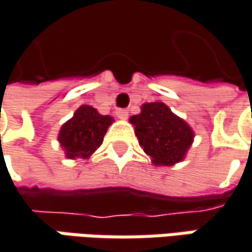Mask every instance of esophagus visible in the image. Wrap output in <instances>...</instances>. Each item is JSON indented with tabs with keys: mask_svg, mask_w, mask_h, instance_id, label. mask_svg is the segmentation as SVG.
<instances>
[{
	"mask_svg": "<svg viewBox=\"0 0 252 252\" xmlns=\"http://www.w3.org/2000/svg\"><path fill=\"white\" fill-rule=\"evenodd\" d=\"M115 114H117V117H118V118L126 120V117H128V110H126V108H118V110L115 111Z\"/></svg>",
	"mask_w": 252,
	"mask_h": 252,
	"instance_id": "obj_1",
	"label": "esophagus"
}]
</instances>
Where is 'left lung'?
Segmentation results:
<instances>
[{
	"instance_id": "8db88e82",
	"label": "left lung",
	"mask_w": 252,
	"mask_h": 252,
	"mask_svg": "<svg viewBox=\"0 0 252 252\" xmlns=\"http://www.w3.org/2000/svg\"><path fill=\"white\" fill-rule=\"evenodd\" d=\"M129 121L135 126L140 145L156 165L180 162L192 144V129L162 102L144 104L141 114Z\"/></svg>"
}]
</instances>
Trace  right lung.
<instances>
[{
  "mask_svg": "<svg viewBox=\"0 0 252 252\" xmlns=\"http://www.w3.org/2000/svg\"><path fill=\"white\" fill-rule=\"evenodd\" d=\"M110 115H101L90 105L80 107L67 121L58 135V141L71 159L88 158L102 144L104 135L111 126Z\"/></svg>",
  "mask_w": 252,
  "mask_h": 252,
  "instance_id": "right-lung-1",
  "label": "right lung"
}]
</instances>
